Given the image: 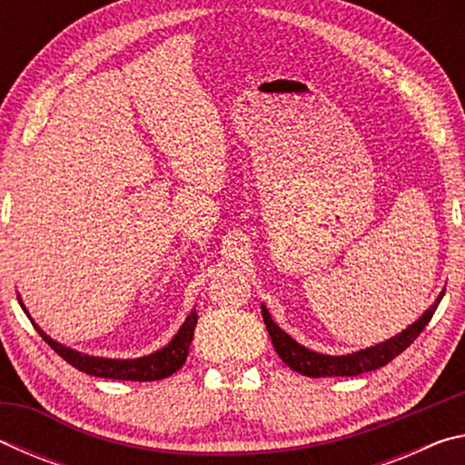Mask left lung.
I'll return each mask as SVG.
<instances>
[{
    "label": "left lung",
    "mask_w": 465,
    "mask_h": 465,
    "mask_svg": "<svg viewBox=\"0 0 465 465\" xmlns=\"http://www.w3.org/2000/svg\"><path fill=\"white\" fill-rule=\"evenodd\" d=\"M443 295L445 291H440L439 297L435 299V303H432L412 326H408L400 334L391 336L388 341H383L375 346H369V349L351 352V355H341V357L322 355V352L310 351L299 342H295L285 330H281L277 324H274L269 310H266V305H262V318H264L266 330H269L274 351H277V355L282 359V363L289 365L293 371L308 377H355L367 371H375V369L388 365L391 359H396L400 355V352H404L408 346L419 338L424 326L429 324Z\"/></svg>",
    "instance_id": "1"
}]
</instances>
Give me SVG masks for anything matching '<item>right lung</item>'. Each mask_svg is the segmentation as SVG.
Listing matches in <instances>:
<instances>
[{
    "mask_svg": "<svg viewBox=\"0 0 465 465\" xmlns=\"http://www.w3.org/2000/svg\"><path fill=\"white\" fill-rule=\"evenodd\" d=\"M20 305L28 316V310L25 308V303H22V299H20ZM196 320H199L196 318V310H193L184 320V324L180 326V330L174 334V338H172L163 349L152 352V355H145L139 359H106V357L84 355L80 351L63 346L61 342L53 341L51 336H46L43 330L35 324V320L30 318L33 326L36 328V332L43 336V341L49 344L59 357L65 359L69 365L80 369L82 373H88L94 377H106V380H123V381H155L176 373L178 369L184 365V361L188 357V346L193 342Z\"/></svg>",
    "mask_w": 465,
    "mask_h": 465,
    "instance_id": "right-lung-1",
    "label": "right lung"
}]
</instances>
